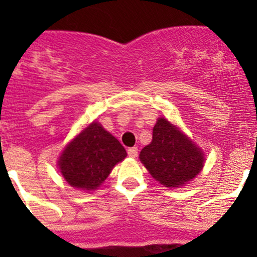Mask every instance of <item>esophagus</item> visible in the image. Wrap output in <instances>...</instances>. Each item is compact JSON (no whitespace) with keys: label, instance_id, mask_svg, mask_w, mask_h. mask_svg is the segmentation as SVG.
<instances>
[{"label":"esophagus","instance_id":"34e87169","mask_svg":"<svg viewBox=\"0 0 257 257\" xmlns=\"http://www.w3.org/2000/svg\"><path fill=\"white\" fill-rule=\"evenodd\" d=\"M128 155L131 158H136L138 155V148L133 147V148H129L128 149Z\"/></svg>","mask_w":257,"mask_h":257}]
</instances>
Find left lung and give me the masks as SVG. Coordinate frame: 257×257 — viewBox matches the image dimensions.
<instances>
[{
    "label": "left lung",
    "instance_id": "1",
    "mask_svg": "<svg viewBox=\"0 0 257 257\" xmlns=\"http://www.w3.org/2000/svg\"><path fill=\"white\" fill-rule=\"evenodd\" d=\"M139 158L152 177L168 188L183 186L204 164L203 152L165 118L158 119L152 143L142 149Z\"/></svg>",
    "mask_w": 257,
    "mask_h": 257
}]
</instances>
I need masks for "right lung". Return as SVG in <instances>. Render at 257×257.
<instances>
[{
	"instance_id": "right-lung-1",
	"label": "right lung",
	"mask_w": 257,
	"mask_h": 257,
	"mask_svg": "<svg viewBox=\"0 0 257 257\" xmlns=\"http://www.w3.org/2000/svg\"><path fill=\"white\" fill-rule=\"evenodd\" d=\"M126 157L124 147L99 123L89 126L67 145L59 157V170L71 186L97 189L110 174L114 165Z\"/></svg>"
}]
</instances>
